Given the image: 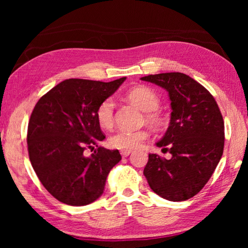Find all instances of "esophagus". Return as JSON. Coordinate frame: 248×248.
Segmentation results:
<instances>
[{
  "label": "esophagus",
  "mask_w": 248,
  "mask_h": 248,
  "mask_svg": "<svg viewBox=\"0 0 248 248\" xmlns=\"http://www.w3.org/2000/svg\"><path fill=\"white\" fill-rule=\"evenodd\" d=\"M132 153V151L131 150H123V151H120V154L123 155L124 157H127V156H129L130 154Z\"/></svg>",
  "instance_id": "esophagus-1"
}]
</instances>
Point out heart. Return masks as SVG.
<instances>
[{"mask_svg": "<svg viewBox=\"0 0 248 248\" xmlns=\"http://www.w3.org/2000/svg\"><path fill=\"white\" fill-rule=\"evenodd\" d=\"M130 102L145 112V120L153 125L162 124V116L157 111L159 106L158 95L148 86H137L127 94ZM115 103L111 98L104 99L96 109L95 116L98 124L104 129H109L114 124ZM149 138L145 129L139 130H118L109 137L108 143L111 148L118 150H133L139 148Z\"/></svg>", "mask_w": 248, "mask_h": 248, "instance_id": "heart-1", "label": "heart"}]
</instances>
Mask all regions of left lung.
<instances>
[{"label": "left lung", "mask_w": 248, "mask_h": 248, "mask_svg": "<svg viewBox=\"0 0 248 248\" xmlns=\"http://www.w3.org/2000/svg\"><path fill=\"white\" fill-rule=\"evenodd\" d=\"M169 92L170 127L156 145L170 159L149 154L143 174L155 194L170 201H184L198 194L211 177L224 148V121L210 92L179 72L141 78Z\"/></svg>", "instance_id": "1"}]
</instances>
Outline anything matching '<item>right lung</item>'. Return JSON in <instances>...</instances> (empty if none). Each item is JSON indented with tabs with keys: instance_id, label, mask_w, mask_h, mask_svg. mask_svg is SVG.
I'll use <instances>...</instances> for the list:
<instances>
[{
	"instance_id": "obj_1",
	"label": "right lung",
	"mask_w": 248,
	"mask_h": 248,
	"mask_svg": "<svg viewBox=\"0 0 248 248\" xmlns=\"http://www.w3.org/2000/svg\"><path fill=\"white\" fill-rule=\"evenodd\" d=\"M124 79H65L33 108L27 130L29 159L43 186L61 202L77 207L94 202L121 159L118 150L98 146L105 134L95 112ZM86 149L94 151L91 157L85 155Z\"/></svg>"
}]
</instances>
